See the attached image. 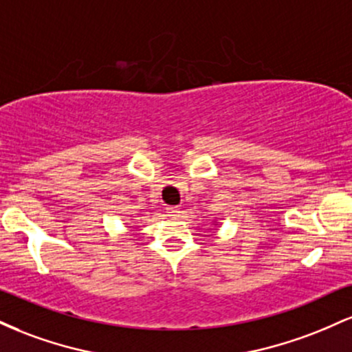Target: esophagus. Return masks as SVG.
Wrapping results in <instances>:
<instances>
[{"instance_id":"1","label":"esophagus","mask_w":352,"mask_h":352,"mask_svg":"<svg viewBox=\"0 0 352 352\" xmlns=\"http://www.w3.org/2000/svg\"><path fill=\"white\" fill-rule=\"evenodd\" d=\"M167 213H168V215H170V217L175 218V217L180 215V208H179V207H167Z\"/></svg>"}]
</instances>
